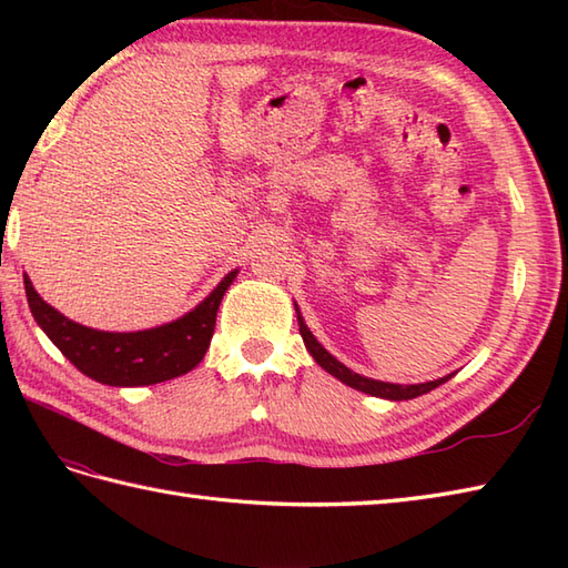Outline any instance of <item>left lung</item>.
<instances>
[{"mask_svg":"<svg viewBox=\"0 0 568 568\" xmlns=\"http://www.w3.org/2000/svg\"><path fill=\"white\" fill-rule=\"evenodd\" d=\"M295 312H297V324H300V334H303V342L307 346L310 356L317 361V364L329 373V376H334L336 381H342L344 385H348V388L354 390H361L366 395H373V397H383V400H413V397H419L425 395L434 388H439L442 383L449 381L454 373H449V376L444 378H437V381H427V383H415V385H400V383H385V381H373V378H366V376H358V373H354L352 368H346L342 361H336L327 348H324L317 339L315 334L310 332V327L305 324L303 315H300V310L295 305Z\"/></svg>","mask_w":568,"mask_h":568,"instance_id":"left-lung-1","label":"left lung"}]
</instances>
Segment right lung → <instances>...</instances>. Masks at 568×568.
<instances>
[{
	"label": "right lung",
	"mask_w": 568,
	"mask_h": 568,
	"mask_svg": "<svg viewBox=\"0 0 568 568\" xmlns=\"http://www.w3.org/2000/svg\"><path fill=\"white\" fill-rule=\"evenodd\" d=\"M236 273L239 271H229L222 283L183 317L141 332H102L84 327L48 305L36 293L29 275H23V287H27L36 324L72 366L102 385L136 388V385H153L185 376L200 364L212 342L216 310H220L222 297L234 283Z\"/></svg>",
	"instance_id": "obj_1"
}]
</instances>
